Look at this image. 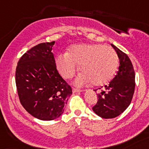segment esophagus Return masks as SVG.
Masks as SVG:
<instances>
[{
  "label": "esophagus",
  "mask_w": 149,
  "mask_h": 149,
  "mask_svg": "<svg viewBox=\"0 0 149 149\" xmlns=\"http://www.w3.org/2000/svg\"><path fill=\"white\" fill-rule=\"evenodd\" d=\"M72 92L73 93H80V92H83V89H77V88H72Z\"/></svg>",
  "instance_id": "34e87169"
}]
</instances>
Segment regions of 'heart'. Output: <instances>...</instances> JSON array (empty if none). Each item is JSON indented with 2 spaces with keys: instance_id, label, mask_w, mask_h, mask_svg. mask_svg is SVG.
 Masks as SVG:
<instances>
[{
  "instance_id": "1",
  "label": "heart",
  "mask_w": 149,
  "mask_h": 149,
  "mask_svg": "<svg viewBox=\"0 0 149 149\" xmlns=\"http://www.w3.org/2000/svg\"><path fill=\"white\" fill-rule=\"evenodd\" d=\"M56 66L63 78L71 79L78 67L81 73L75 80L78 86L93 83L102 86L112 80L118 66V57L112 47L100 43L74 44L66 54L56 57Z\"/></svg>"
}]
</instances>
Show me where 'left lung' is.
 Instances as JSON below:
<instances>
[{"instance_id":"8db88e82","label":"left lung","mask_w":149,"mask_h":149,"mask_svg":"<svg viewBox=\"0 0 149 149\" xmlns=\"http://www.w3.org/2000/svg\"><path fill=\"white\" fill-rule=\"evenodd\" d=\"M111 45L119 59L118 71L109 85L105 86L104 89L97 94L98 101L93 107L95 114L103 118H115L128 108L131 103L135 86V71L130 59L116 46Z\"/></svg>"}]
</instances>
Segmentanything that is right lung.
I'll list each match as a JSON object with an SVG mask.
<instances>
[{"instance_id": "obj_1", "label": "right lung", "mask_w": 149, "mask_h": 149, "mask_svg": "<svg viewBox=\"0 0 149 149\" xmlns=\"http://www.w3.org/2000/svg\"><path fill=\"white\" fill-rule=\"evenodd\" d=\"M55 41L37 44L20 57L15 81L25 109L40 120H54L64 112L72 88L59 74L52 47Z\"/></svg>"}]
</instances>
